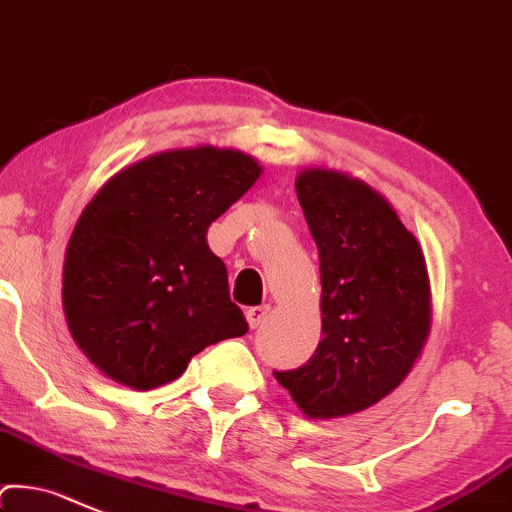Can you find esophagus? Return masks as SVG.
<instances>
[{"label":"esophagus","mask_w":512,"mask_h":512,"mask_svg":"<svg viewBox=\"0 0 512 512\" xmlns=\"http://www.w3.org/2000/svg\"><path fill=\"white\" fill-rule=\"evenodd\" d=\"M271 315V305H261V307H249L246 310V320H249L251 327H261L263 322H266V317Z\"/></svg>","instance_id":"34e87169"}]
</instances>
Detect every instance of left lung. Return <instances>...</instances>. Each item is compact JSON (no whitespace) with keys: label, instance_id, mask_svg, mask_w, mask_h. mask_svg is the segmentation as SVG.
<instances>
[{"label":"left lung","instance_id":"obj_1","mask_svg":"<svg viewBox=\"0 0 512 512\" xmlns=\"http://www.w3.org/2000/svg\"><path fill=\"white\" fill-rule=\"evenodd\" d=\"M295 190L320 251L322 342L295 371H273L312 420L356 415L393 393L430 337L427 263L381 192L329 168Z\"/></svg>","mask_w":512,"mask_h":512}]
</instances>
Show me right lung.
<instances>
[{
	"mask_svg": "<svg viewBox=\"0 0 512 512\" xmlns=\"http://www.w3.org/2000/svg\"><path fill=\"white\" fill-rule=\"evenodd\" d=\"M261 173L236 148H173L97 190L65 251L63 310L104 376L134 390L166 386L205 346L249 332L207 227Z\"/></svg>",
	"mask_w": 512,
	"mask_h": 512,
	"instance_id": "obj_1",
	"label": "right lung"
}]
</instances>
